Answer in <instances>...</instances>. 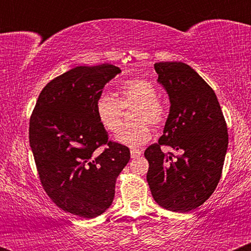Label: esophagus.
<instances>
[{
    "label": "esophagus",
    "instance_id": "1",
    "mask_svg": "<svg viewBox=\"0 0 251 251\" xmlns=\"http://www.w3.org/2000/svg\"><path fill=\"white\" fill-rule=\"evenodd\" d=\"M143 154L142 150L139 149H131V157L132 158H138Z\"/></svg>",
    "mask_w": 251,
    "mask_h": 251
}]
</instances>
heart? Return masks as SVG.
I'll return each instance as SVG.
<instances>
[{"instance_id": "1", "label": "heart", "mask_w": 251, "mask_h": 251, "mask_svg": "<svg viewBox=\"0 0 251 251\" xmlns=\"http://www.w3.org/2000/svg\"><path fill=\"white\" fill-rule=\"evenodd\" d=\"M131 105L135 122L126 124L117 132L118 142L128 146H139L149 142L152 129L160 127L168 119V107L158 98L154 83L142 77L124 80L116 91V98L108 93H101L94 102V112L98 122L107 132H116L121 122L124 108Z\"/></svg>"}]
</instances>
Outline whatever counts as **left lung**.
I'll list each match as a JSON object with an SVG mask.
<instances>
[{"label": "left lung", "instance_id": "obj_1", "mask_svg": "<svg viewBox=\"0 0 251 251\" xmlns=\"http://www.w3.org/2000/svg\"><path fill=\"white\" fill-rule=\"evenodd\" d=\"M158 81L170 97L159 142L149 146L148 183L154 201L170 211L189 212L214 194L221 179L229 135L214 89L183 62H157ZM162 146L181 153L164 154Z\"/></svg>", "mask_w": 251, "mask_h": 251}]
</instances>
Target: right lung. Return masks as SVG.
Wrapping results in <instances>:
<instances>
[{
	"label": "right lung",
	"mask_w": 251,
	"mask_h": 251,
	"mask_svg": "<svg viewBox=\"0 0 251 251\" xmlns=\"http://www.w3.org/2000/svg\"><path fill=\"white\" fill-rule=\"evenodd\" d=\"M117 66H79L50 80L29 120V143L46 194L63 211L94 218L109 208L129 149L108 139L94 102Z\"/></svg>",
	"instance_id": "right-lung-1"
}]
</instances>
